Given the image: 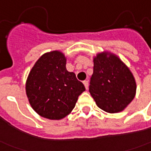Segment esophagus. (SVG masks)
Here are the masks:
<instances>
[{
	"label": "esophagus",
	"mask_w": 151,
	"mask_h": 151,
	"mask_svg": "<svg viewBox=\"0 0 151 151\" xmlns=\"http://www.w3.org/2000/svg\"><path fill=\"white\" fill-rule=\"evenodd\" d=\"M83 84H84V86L86 87V89H88V86H89V81H83Z\"/></svg>",
	"instance_id": "esophagus-1"
}]
</instances>
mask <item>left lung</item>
<instances>
[{
  "instance_id": "8db88e82",
  "label": "left lung",
  "mask_w": 151,
  "mask_h": 151,
  "mask_svg": "<svg viewBox=\"0 0 151 151\" xmlns=\"http://www.w3.org/2000/svg\"><path fill=\"white\" fill-rule=\"evenodd\" d=\"M93 62L89 93L97 106L109 113L123 111L137 92L136 80L129 67L109 52H99Z\"/></svg>"
}]
</instances>
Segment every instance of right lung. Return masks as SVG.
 <instances>
[{"label":"right lung","mask_w":151,"mask_h":151,"mask_svg":"<svg viewBox=\"0 0 151 151\" xmlns=\"http://www.w3.org/2000/svg\"><path fill=\"white\" fill-rule=\"evenodd\" d=\"M66 58L60 51L42 55L35 62L25 84L30 105L39 116L60 120L71 113L86 88L74 72L65 68Z\"/></svg>","instance_id":"right-lung-1"}]
</instances>
